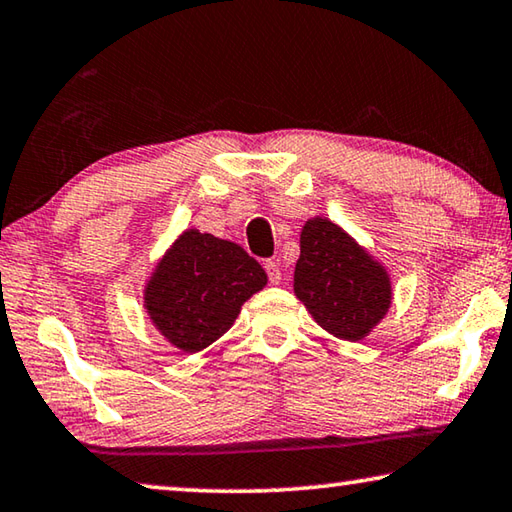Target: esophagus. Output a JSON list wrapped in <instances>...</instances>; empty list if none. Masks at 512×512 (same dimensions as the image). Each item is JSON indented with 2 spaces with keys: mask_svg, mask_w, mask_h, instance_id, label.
<instances>
[{
  "mask_svg": "<svg viewBox=\"0 0 512 512\" xmlns=\"http://www.w3.org/2000/svg\"><path fill=\"white\" fill-rule=\"evenodd\" d=\"M264 268H266V275H268V280H271V284H277V282L282 280V273H280V266H277V262H271V259H266Z\"/></svg>",
  "mask_w": 512,
  "mask_h": 512,
  "instance_id": "1",
  "label": "esophagus"
}]
</instances>
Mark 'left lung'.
Returning <instances> with one entry per match:
<instances>
[{"instance_id": "obj_1", "label": "left lung", "mask_w": 512, "mask_h": 512, "mask_svg": "<svg viewBox=\"0 0 512 512\" xmlns=\"http://www.w3.org/2000/svg\"><path fill=\"white\" fill-rule=\"evenodd\" d=\"M293 291L320 327L345 341L363 339L391 305L384 268L325 219L302 228Z\"/></svg>"}]
</instances>
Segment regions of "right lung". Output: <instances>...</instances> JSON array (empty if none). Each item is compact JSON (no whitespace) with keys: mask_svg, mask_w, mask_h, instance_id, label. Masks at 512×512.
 <instances>
[{"mask_svg":"<svg viewBox=\"0 0 512 512\" xmlns=\"http://www.w3.org/2000/svg\"><path fill=\"white\" fill-rule=\"evenodd\" d=\"M264 284V268L244 248L189 230L155 268L146 309L176 348L198 352L228 332Z\"/></svg>","mask_w":512,"mask_h":512,"instance_id":"1","label":"right lung"}]
</instances>
